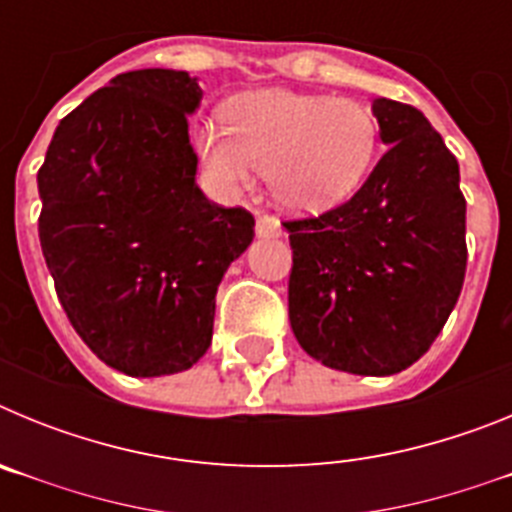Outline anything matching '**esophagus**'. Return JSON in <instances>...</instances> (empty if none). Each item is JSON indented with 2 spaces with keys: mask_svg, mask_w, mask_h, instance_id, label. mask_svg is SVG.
<instances>
[{
  "mask_svg": "<svg viewBox=\"0 0 512 512\" xmlns=\"http://www.w3.org/2000/svg\"><path fill=\"white\" fill-rule=\"evenodd\" d=\"M256 235H259V238H277V235H282V225H279V220H274V217L261 215L259 220H256Z\"/></svg>",
  "mask_w": 512,
  "mask_h": 512,
  "instance_id": "esophagus-1",
  "label": "esophagus"
}]
</instances>
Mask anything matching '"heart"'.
Returning <instances> with one entry per match:
<instances>
[{
  "instance_id": "heart-1",
  "label": "heart",
  "mask_w": 512,
  "mask_h": 512,
  "mask_svg": "<svg viewBox=\"0 0 512 512\" xmlns=\"http://www.w3.org/2000/svg\"><path fill=\"white\" fill-rule=\"evenodd\" d=\"M377 138L372 110L354 99L261 89L233 99L228 128L205 125L197 146L223 187H251L261 171L279 205L320 212L359 187Z\"/></svg>"
}]
</instances>
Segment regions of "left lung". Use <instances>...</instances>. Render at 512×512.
I'll list each match as a JSON object with an SVG mask.
<instances>
[{"label":"left lung","instance_id":"8db88e82","mask_svg":"<svg viewBox=\"0 0 512 512\" xmlns=\"http://www.w3.org/2000/svg\"><path fill=\"white\" fill-rule=\"evenodd\" d=\"M387 148L359 192L318 217L287 220L289 323L312 359L390 377L431 348L467 271L459 164L410 104L377 97Z\"/></svg>","mask_w":512,"mask_h":512}]
</instances>
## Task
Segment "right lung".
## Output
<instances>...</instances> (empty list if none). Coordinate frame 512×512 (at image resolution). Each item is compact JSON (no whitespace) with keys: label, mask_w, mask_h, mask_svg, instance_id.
<instances>
[{"label":"right lung","mask_w":512,"mask_h":512,"mask_svg":"<svg viewBox=\"0 0 512 512\" xmlns=\"http://www.w3.org/2000/svg\"><path fill=\"white\" fill-rule=\"evenodd\" d=\"M187 71L120 74L63 117L38 171V233L81 341L128 377L189 369L212 341L223 274L253 215L194 182Z\"/></svg>","instance_id":"obj_1"}]
</instances>
